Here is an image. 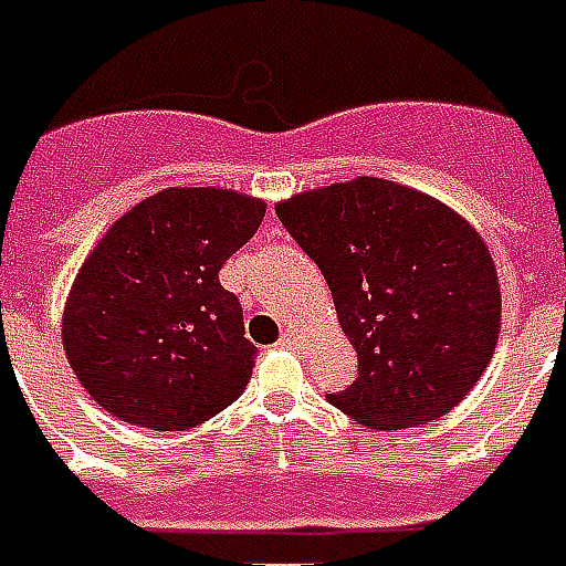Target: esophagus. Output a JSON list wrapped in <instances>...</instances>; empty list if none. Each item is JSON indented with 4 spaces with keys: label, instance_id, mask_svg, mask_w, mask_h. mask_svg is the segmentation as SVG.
Instances as JSON below:
<instances>
[{
    "label": "esophagus",
    "instance_id": "esophagus-1",
    "mask_svg": "<svg viewBox=\"0 0 566 566\" xmlns=\"http://www.w3.org/2000/svg\"><path fill=\"white\" fill-rule=\"evenodd\" d=\"M302 340H300V335H296V332H284L282 335V340H279V347H284V350H296V347H300Z\"/></svg>",
    "mask_w": 566,
    "mask_h": 566
}]
</instances>
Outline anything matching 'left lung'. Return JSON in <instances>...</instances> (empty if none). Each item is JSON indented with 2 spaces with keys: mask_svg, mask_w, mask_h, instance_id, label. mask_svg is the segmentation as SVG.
Masks as SVG:
<instances>
[{
  "mask_svg": "<svg viewBox=\"0 0 566 566\" xmlns=\"http://www.w3.org/2000/svg\"><path fill=\"white\" fill-rule=\"evenodd\" d=\"M321 266L359 377L332 407L370 430L442 418L495 353L502 293L493 258L463 216L395 180L356 178L275 207Z\"/></svg>",
  "mask_w": 566,
  "mask_h": 566,
  "instance_id": "obj_1",
  "label": "left lung"
}]
</instances>
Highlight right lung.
<instances>
[{"label":"right lung","instance_id":"obj_1","mask_svg":"<svg viewBox=\"0 0 566 566\" xmlns=\"http://www.w3.org/2000/svg\"><path fill=\"white\" fill-rule=\"evenodd\" d=\"M264 201L163 189L120 216L76 273L64 353L82 388L127 424L189 430L240 398L254 368L243 305L219 270L261 228Z\"/></svg>","mask_w":566,"mask_h":566}]
</instances>
